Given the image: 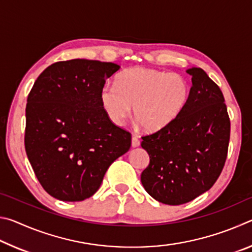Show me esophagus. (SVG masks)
Masks as SVG:
<instances>
[{"label":"esophagus","mask_w":252,"mask_h":252,"mask_svg":"<svg viewBox=\"0 0 252 252\" xmlns=\"http://www.w3.org/2000/svg\"><path fill=\"white\" fill-rule=\"evenodd\" d=\"M131 146H132V148H138L140 146V140L138 139V136H135V135L132 136Z\"/></svg>","instance_id":"34e87169"}]
</instances>
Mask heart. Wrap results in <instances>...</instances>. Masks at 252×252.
<instances>
[{
  "instance_id": "b5f03b06",
  "label": "heart",
  "mask_w": 252,
  "mask_h": 252,
  "mask_svg": "<svg viewBox=\"0 0 252 252\" xmlns=\"http://www.w3.org/2000/svg\"><path fill=\"white\" fill-rule=\"evenodd\" d=\"M189 96L187 80L178 73H165L146 67H133L118 76L117 85L106 83L100 100L114 125L122 126L133 116L142 129L155 132L176 119Z\"/></svg>"
}]
</instances>
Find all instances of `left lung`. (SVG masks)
I'll use <instances>...</instances> for the list:
<instances>
[{
  "label": "left lung",
  "instance_id": "obj_1",
  "mask_svg": "<svg viewBox=\"0 0 252 252\" xmlns=\"http://www.w3.org/2000/svg\"><path fill=\"white\" fill-rule=\"evenodd\" d=\"M192 76L187 103L163 129L142 136L150 163L141 173L147 192L157 201L179 206L215 185L222 171L230 139V120L220 88L200 67Z\"/></svg>",
  "mask_w": 252,
  "mask_h": 252
}]
</instances>
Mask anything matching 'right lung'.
I'll list each match as a JSON object with an SVG mask.
<instances>
[{
	"label": "right lung",
	"mask_w": 252,
	"mask_h": 252,
	"mask_svg": "<svg viewBox=\"0 0 252 252\" xmlns=\"http://www.w3.org/2000/svg\"><path fill=\"white\" fill-rule=\"evenodd\" d=\"M120 65L74 59L36 79L25 109V151L37 180L62 201L94 194L113 161L129 151L130 132L113 125L101 89Z\"/></svg>",
	"instance_id": "1"
}]
</instances>
